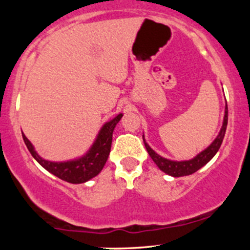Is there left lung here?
<instances>
[{
	"instance_id": "1",
	"label": "left lung",
	"mask_w": 250,
	"mask_h": 250,
	"mask_svg": "<svg viewBox=\"0 0 250 250\" xmlns=\"http://www.w3.org/2000/svg\"><path fill=\"white\" fill-rule=\"evenodd\" d=\"M227 123H228V107L225 108V117H223V123L222 127L220 129V133L216 136V139L210 143V146L199 153L196 156L193 157L190 160H186V161H173V160L166 159L162 157L161 155L157 153L149 147V145L146 142L145 135H143V142H145L146 149H147L148 154L150 155V157L153 159L155 165L157 166L163 173L170 175L173 177H181V176H187V175L194 174L195 171H197L201 169L203 166H206L210 161L211 159L215 156V154L219 151L221 147V143L223 141V137H225L226 129H227Z\"/></svg>"
}]
</instances>
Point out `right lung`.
<instances>
[{"label": "right lung", "instance_id": "1", "mask_svg": "<svg viewBox=\"0 0 250 250\" xmlns=\"http://www.w3.org/2000/svg\"><path fill=\"white\" fill-rule=\"evenodd\" d=\"M123 114L120 113L113 120L105 122L100 129L95 141H94L91 147L84 155L77 159L69 160V161H48V160L42 159L37 151L31 145V142L27 139V136L22 133L23 141L27 146L28 150L33 155L34 159L36 160L40 165L42 166L45 170H48L55 176L63 181H67L74 185L79 183H84L96 175L101 173L107 162L109 153H110L111 141H113V131L120 120L122 119Z\"/></svg>", "mask_w": 250, "mask_h": 250}]
</instances>
